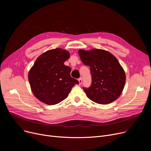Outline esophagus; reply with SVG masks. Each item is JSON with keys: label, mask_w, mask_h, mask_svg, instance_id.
Listing matches in <instances>:
<instances>
[{"label": "esophagus", "mask_w": 151, "mask_h": 151, "mask_svg": "<svg viewBox=\"0 0 151 151\" xmlns=\"http://www.w3.org/2000/svg\"><path fill=\"white\" fill-rule=\"evenodd\" d=\"M78 81H79V84L81 85L82 84V82H83V80H82V78H80L78 79Z\"/></svg>", "instance_id": "1"}]
</instances>
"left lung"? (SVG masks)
I'll list each match as a JSON object with an SVG mask.
<instances>
[{"mask_svg":"<svg viewBox=\"0 0 151 151\" xmlns=\"http://www.w3.org/2000/svg\"><path fill=\"white\" fill-rule=\"evenodd\" d=\"M82 62L90 67L92 84L83 88L88 97L99 104L106 105L117 99L124 89L125 73L116 58L100 49L80 50Z\"/></svg>","mask_w":151,"mask_h":151,"instance_id":"1","label":"left lung"}]
</instances>
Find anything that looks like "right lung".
Masks as SVG:
<instances>
[{"instance_id": "add662e5", "label": "right lung", "mask_w": 151, "mask_h": 151, "mask_svg": "<svg viewBox=\"0 0 151 151\" xmlns=\"http://www.w3.org/2000/svg\"><path fill=\"white\" fill-rule=\"evenodd\" d=\"M69 58L68 51L55 48L45 52L36 59L28 79L32 92L38 100L49 105L58 104L79 84L71 77V68L64 65Z\"/></svg>"}]
</instances>
